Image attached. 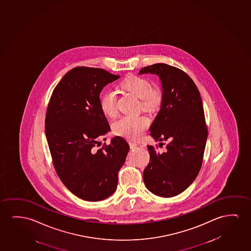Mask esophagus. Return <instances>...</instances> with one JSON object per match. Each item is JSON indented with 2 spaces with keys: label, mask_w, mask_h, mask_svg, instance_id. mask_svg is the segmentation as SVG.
Masks as SVG:
<instances>
[{
  "label": "esophagus",
  "mask_w": 251,
  "mask_h": 251,
  "mask_svg": "<svg viewBox=\"0 0 251 251\" xmlns=\"http://www.w3.org/2000/svg\"><path fill=\"white\" fill-rule=\"evenodd\" d=\"M129 145H130V147H131V149H135L137 146H138V145L136 144V143H134V142H129Z\"/></svg>",
  "instance_id": "1"
}]
</instances>
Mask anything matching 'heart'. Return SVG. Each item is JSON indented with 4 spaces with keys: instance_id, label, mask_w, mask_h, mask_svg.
I'll use <instances>...</instances> for the list:
<instances>
[{
    "instance_id": "1",
    "label": "heart",
    "mask_w": 251,
    "mask_h": 251,
    "mask_svg": "<svg viewBox=\"0 0 251 251\" xmlns=\"http://www.w3.org/2000/svg\"><path fill=\"white\" fill-rule=\"evenodd\" d=\"M120 86L140 99L142 108L151 111L158 107L162 102V93L158 88H151V84L145 78L138 75H128L120 82ZM100 108L107 116L113 117L117 113L116 94L113 90L105 92L100 99ZM150 122L145 116L121 117L113 124V131L116 134L130 140H138L148 128Z\"/></svg>"
}]
</instances>
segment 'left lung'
<instances>
[{"instance_id": "left-lung-1", "label": "left lung", "mask_w": 251, "mask_h": 251, "mask_svg": "<svg viewBox=\"0 0 251 251\" xmlns=\"http://www.w3.org/2000/svg\"><path fill=\"white\" fill-rule=\"evenodd\" d=\"M138 74L160 79L163 98L150 131L155 141H169L163 153L148 145L144 182L152 194L174 197L194 182L201 168L207 128L201 94L184 71L169 64L142 68Z\"/></svg>"}]
</instances>
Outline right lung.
Returning <instances> with one entry per match:
<instances>
[{
    "instance_id": "right-lung-1",
    "label": "right lung",
    "mask_w": 251,
    "mask_h": 251,
    "mask_svg": "<svg viewBox=\"0 0 251 251\" xmlns=\"http://www.w3.org/2000/svg\"><path fill=\"white\" fill-rule=\"evenodd\" d=\"M120 77L98 68L72 69L53 90L46 111V139L57 176L87 201H102L115 192L130 149L120 136L97 149L100 137L111 130L100 94Z\"/></svg>"
}]
</instances>
